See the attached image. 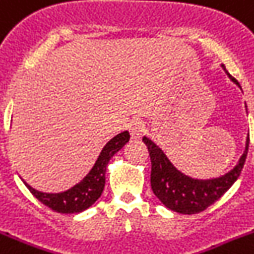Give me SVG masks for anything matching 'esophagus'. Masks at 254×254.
Wrapping results in <instances>:
<instances>
[{"mask_svg": "<svg viewBox=\"0 0 254 254\" xmlns=\"http://www.w3.org/2000/svg\"><path fill=\"white\" fill-rule=\"evenodd\" d=\"M129 131H130V135L133 139H139L144 133L143 123L139 120L131 121L130 125H129Z\"/></svg>", "mask_w": 254, "mask_h": 254, "instance_id": "esophagus-1", "label": "esophagus"}]
</instances>
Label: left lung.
<instances>
[{"label": "left lung", "instance_id": "left-lung-1", "mask_svg": "<svg viewBox=\"0 0 254 254\" xmlns=\"http://www.w3.org/2000/svg\"><path fill=\"white\" fill-rule=\"evenodd\" d=\"M226 71L225 65L222 64ZM227 72V71H226ZM229 77L240 87L239 82L230 73ZM146 143L151 157V187L153 193L164 205L182 214H195L205 210L234 185L242 173L249 147V137L247 138L246 151L239 163L231 172L214 180H192L177 170L172 165L165 153L148 138L142 139Z\"/></svg>", "mask_w": 254, "mask_h": 254}]
</instances>
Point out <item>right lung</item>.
Returning a JSON list of instances; mask_svg holds the SVG:
<instances>
[{"mask_svg":"<svg viewBox=\"0 0 254 254\" xmlns=\"http://www.w3.org/2000/svg\"><path fill=\"white\" fill-rule=\"evenodd\" d=\"M129 139H130L129 131H124L112 138L102 150L90 173L68 191L61 193H45L32 189L27 183L25 186L28 187L36 199L40 200L44 205L49 206L54 212L63 213V214L82 212L93 205L102 195L106 183V169L108 161L117 151L121 150L129 142Z\"/></svg>","mask_w":254,"mask_h":254,"instance_id":"right-lung-1","label":"right lung"}]
</instances>
